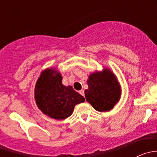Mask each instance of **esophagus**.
Instances as JSON below:
<instances>
[{
	"mask_svg": "<svg viewBox=\"0 0 157 157\" xmlns=\"http://www.w3.org/2000/svg\"><path fill=\"white\" fill-rule=\"evenodd\" d=\"M80 94L82 95V96H84V91H83V90H80Z\"/></svg>",
	"mask_w": 157,
	"mask_h": 157,
	"instance_id": "esophagus-1",
	"label": "esophagus"
}]
</instances>
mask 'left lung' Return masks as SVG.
<instances>
[{
	"label": "left lung",
	"mask_w": 157,
	"mask_h": 157,
	"mask_svg": "<svg viewBox=\"0 0 157 157\" xmlns=\"http://www.w3.org/2000/svg\"><path fill=\"white\" fill-rule=\"evenodd\" d=\"M85 90L86 101L96 111L108 112L112 109L121 97V89L115 74L108 68L92 73Z\"/></svg>",
	"instance_id": "1"
}]
</instances>
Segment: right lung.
<instances>
[{
  "mask_svg": "<svg viewBox=\"0 0 157 157\" xmlns=\"http://www.w3.org/2000/svg\"><path fill=\"white\" fill-rule=\"evenodd\" d=\"M35 100L38 108L52 118L62 120L71 116L77 104L85 101L83 96L71 86L62 84V77L54 68L41 73L35 87Z\"/></svg>",
  "mask_w": 157,
  "mask_h": 157,
  "instance_id": "1",
  "label": "right lung"
}]
</instances>
